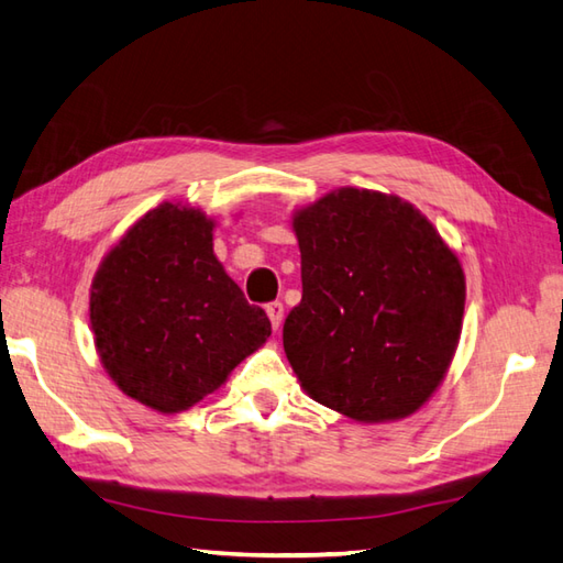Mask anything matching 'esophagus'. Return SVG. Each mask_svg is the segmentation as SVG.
I'll use <instances>...</instances> for the list:
<instances>
[{
  "mask_svg": "<svg viewBox=\"0 0 563 563\" xmlns=\"http://www.w3.org/2000/svg\"><path fill=\"white\" fill-rule=\"evenodd\" d=\"M266 312H268V319L273 329H278L283 324V302H268L266 305Z\"/></svg>",
  "mask_w": 563,
  "mask_h": 563,
  "instance_id": "1",
  "label": "esophagus"
}]
</instances>
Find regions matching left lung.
Here are the masks:
<instances>
[{
	"label": "left lung",
	"mask_w": 563,
	"mask_h": 563,
	"mask_svg": "<svg viewBox=\"0 0 563 563\" xmlns=\"http://www.w3.org/2000/svg\"><path fill=\"white\" fill-rule=\"evenodd\" d=\"M302 300L283 346L319 405L356 422L412 415L442 385L466 278L432 222L398 195L339 187L292 214Z\"/></svg>",
	"instance_id": "8db88e82"
}]
</instances>
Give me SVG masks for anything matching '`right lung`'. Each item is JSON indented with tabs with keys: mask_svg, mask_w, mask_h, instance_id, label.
I'll use <instances>...</instances> for the list:
<instances>
[{
	"mask_svg": "<svg viewBox=\"0 0 563 563\" xmlns=\"http://www.w3.org/2000/svg\"><path fill=\"white\" fill-rule=\"evenodd\" d=\"M214 219L163 202L107 253L90 290L99 361L119 390L151 410H190L271 336L214 256Z\"/></svg>",
	"mask_w": 563,
	"mask_h": 563,
	"instance_id": "1",
	"label": "right lung"
}]
</instances>
